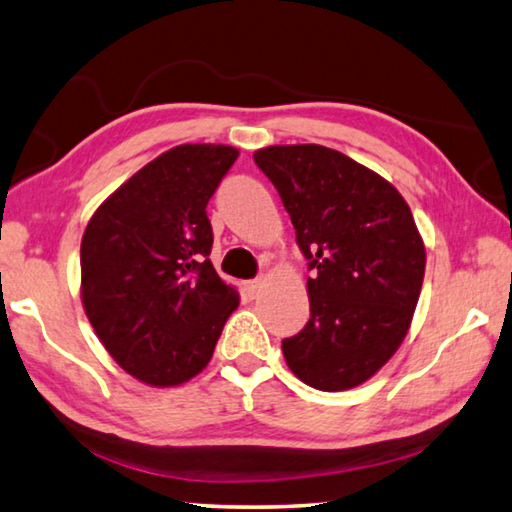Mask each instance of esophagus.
<instances>
[{
  "label": "esophagus",
  "instance_id": "esophagus-1",
  "mask_svg": "<svg viewBox=\"0 0 512 512\" xmlns=\"http://www.w3.org/2000/svg\"><path fill=\"white\" fill-rule=\"evenodd\" d=\"M262 280H248L246 284H244V291H246V296L250 298V300H255L257 296H259V291H262Z\"/></svg>",
  "mask_w": 512,
  "mask_h": 512
}]
</instances>
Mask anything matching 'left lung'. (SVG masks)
Listing matches in <instances>:
<instances>
[{
  "instance_id": "8db88e82",
  "label": "left lung",
  "mask_w": 512,
  "mask_h": 512,
  "mask_svg": "<svg viewBox=\"0 0 512 512\" xmlns=\"http://www.w3.org/2000/svg\"><path fill=\"white\" fill-rule=\"evenodd\" d=\"M253 160L314 273L309 320L282 341L284 359L318 391L359 386L400 348L420 298L424 244L409 205L388 180L327 146H268Z\"/></svg>"
}]
</instances>
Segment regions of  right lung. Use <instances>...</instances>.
<instances>
[{"instance_id": "right-lung-1", "label": "right lung", "mask_w": 512, "mask_h": 512, "mask_svg": "<svg viewBox=\"0 0 512 512\" xmlns=\"http://www.w3.org/2000/svg\"><path fill=\"white\" fill-rule=\"evenodd\" d=\"M237 158L223 144L176 146L126 180L85 228V314L110 357L144 384L196 377L239 305L210 262L205 212Z\"/></svg>"}]
</instances>
